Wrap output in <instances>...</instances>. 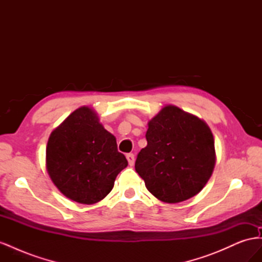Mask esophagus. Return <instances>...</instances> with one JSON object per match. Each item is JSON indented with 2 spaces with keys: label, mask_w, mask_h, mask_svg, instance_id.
<instances>
[{
  "label": "esophagus",
  "mask_w": 262,
  "mask_h": 262,
  "mask_svg": "<svg viewBox=\"0 0 262 262\" xmlns=\"http://www.w3.org/2000/svg\"><path fill=\"white\" fill-rule=\"evenodd\" d=\"M126 160H128L130 166H133L134 165V161H136V158H134V155L132 153H129V154H126Z\"/></svg>",
  "instance_id": "34e87169"
}]
</instances>
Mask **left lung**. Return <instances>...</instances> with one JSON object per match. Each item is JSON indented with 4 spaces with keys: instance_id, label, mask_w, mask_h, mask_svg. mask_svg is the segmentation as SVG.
Masks as SVG:
<instances>
[{
    "instance_id": "left-lung-1",
    "label": "left lung",
    "mask_w": 262,
    "mask_h": 262,
    "mask_svg": "<svg viewBox=\"0 0 262 262\" xmlns=\"http://www.w3.org/2000/svg\"><path fill=\"white\" fill-rule=\"evenodd\" d=\"M147 145L140 150L136 170L148 191L166 203L199 193L215 166L214 138L200 118L167 105L148 121Z\"/></svg>"
}]
</instances>
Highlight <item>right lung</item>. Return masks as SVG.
<instances>
[{
    "instance_id": "1",
    "label": "right lung",
    "mask_w": 262,
    "mask_h": 262,
    "mask_svg": "<svg viewBox=\"0 0 262 262\" xmlns=\"http://www.w3.org/2000/svg\"><path fill=\"white\" fill-rule=\"evenodd\" d=\"M49 176L69 199L94 204L112 191L118 173L128 166L117 141L87 106L76 109L54 129L46 149Z\"/></svg>"
}]
</instances>
